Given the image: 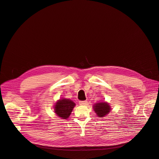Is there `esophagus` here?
<instances>
[{
  "mask_svg": "<svg viewBox=\"0 0 159 159\" xmlns=\"http://www.w3.org/2000/svg\"><path fill=\"white\" fill-rule=\"evenodd\" d=\"M79 104L81 106L86 105L87 104V102L86 100H80V101H79Z\"/></svg>",
  "mask_w": 159,
  "mask_h": 159,
  "instance_id": "1",
  "label": "esophagus"
}]
</instances>
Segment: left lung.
Segmentation results:
<instances>
[{"label":"left lung","mask_w":159,"mask_h":159,"mask_svg":"<svg viewBox=\"0 0 159 159\" xmlns=\"http://www.w3.org/2000/svg\"><path fill=\"white\" fill-rule=\"evenodd\" d=\"M94 110L98 117H104L110 112V106L106 102H100L94 104Z\"/></svg>","instance_id":"obj_1"}]
</instances>
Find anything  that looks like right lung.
I'll list each match as a JSON object with an SVG mask.
<instances>
[{
  "instance_id": "add662e5",
  "label": "right lung",
  "mask_w": 159,
  "mask_h": 159,
  "mask_svg": "<svg viewBox=\"0 0 159 159\" xmlns=\"http://www.w3.org/2000/svg\"><path fill=\"white\" fill-rule=\"evenodd\" d=\"M75 103L69 99L59 100L55 106V112L59 117L67 119L75 106Z\"/></svg>"
}]
</instances>
